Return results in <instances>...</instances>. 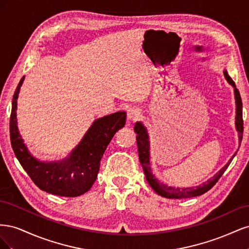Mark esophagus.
Wrapping results in <instances>:
<instances>
[{"label":"esophagus","instance_id":"esophagus-1","mask_svg":"<svg viewBox=\"0 0 249 249\" xmlns=\"http://www.w3.org/2000/svg\"><path fill=\"white\" fill-rule=\"evenodd\" d=\"M140 116V110L138 108H130L127 110V120L129 122H135Z\"/></svg>","mask_w":249,"mask_h":249}]
</instances>
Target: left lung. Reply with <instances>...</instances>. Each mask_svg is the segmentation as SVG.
<instances>
[{
	"instance_id": "left-lung-1",
	"label": "left lung",
	"mask_w": 249,
	"mask_h": 249,
	"mask_svg": "<svg viewBox=\"0 0 249 249\" xmlns=\"http://www.w3.org/2000/svg\"><path fill=\"white\" fill-rule=\"evenodd\" d=\"M224 77L233 87V92H235V99H236V130L239 135V144L242 141L243 136V117H242V100H241L240 92L236 87L235 82L231 80V78L229 76L227 71H223ZM134 131L137 134L136 139H137V146H138V154H139V160L142 165L143 171H144L145 178L149 186L153 188V189L163 197L166 198H189V197H195L199 196V195L206 193L209 191L211 188H212L217 182L218 179L221 178V176L224 173L231 164L233 157L236 156L237 152L232 155V157L230 159V161L224 165V166L218 171L216 175L208 179L207 182L200 184L196 187H187V188H175L167 186L166 184L161 183L160 180H158L156 177L153 175L152 168H150V163H149V137L146 131V127L143 125L141 122H138L135 124Z\"/></svg>"
}]
</instances>
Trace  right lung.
I'll use <instances>...</instances> for the list:
<instances>
[{"label": "right lung", "instance_id": "1", "mask_svg": "<svg viewBox=\"0 0 249 249\" xmlns=\"http://www.w3.org/2000/svg\"><path fill=\"white\" fill-rule=\"evenodd\" d=\"M22 77L13 94L10 115V140L18 162L41 189L58 196L76 197L84 194L95 182L102 157L115 133L125 124L124 111L95 119L84 137L67 158L61 161L42 162L33 157L21 139L18 127V97Z\"/></svg>", "mask_w": 249, "mask_h": 249}]
</instances>
